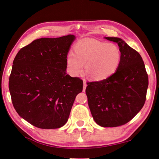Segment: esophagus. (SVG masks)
I'll use <instances>...</instances> for the list:
<instances>
[{
    "instance_id": "34e87169",
    "label": "esophagus",
    "mask_w": 159,
    "mask_h": 159,
    "mask_svg": "<svg viewBox=\"0 0 159 159\" xmlns=\"http://www.w3.org/2000/svg\"><path fill=\"white\" fill-rule=\"evenodd\" d=\"M87 86V81L85 80H83V91H85V89H86V87Z\"/></svg>"
}]
</instances>
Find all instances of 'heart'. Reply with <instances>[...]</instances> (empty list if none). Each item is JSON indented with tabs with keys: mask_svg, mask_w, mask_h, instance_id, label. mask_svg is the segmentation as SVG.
I'll return each instance as SVG.
<instances>
[{
	"mask_svg": "<svg viewBox=\"0 0 159 159\" xmlns=\"http://www.w3.org/2000/svg\"><path fill=\"white\" fill-rule=\"evenodd\" d=\"M120 60L121 52L115 43L87 38L74 45L73 54H68L66 62L71 75L81 74L83 66L85 65V73L89 79L102 81L114 74Z\"/></svg>",
	"mask_w": 159,
	"mask_h": 159,
	"instance_id": "heart-1",
	"label": "heart"
}]
</instances>
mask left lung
<instances>
[{"label": "left lung", "mask_w": 159, "mask_h": 159, "mask_svg": "<svg viewBox=\"0 0 159 159\" xmlns=\"http://www.w3.org/2000/svg\"><path fill=\"white\" fill-rule=\"evenodd\" d=\"M116 42L121 52L116 72L102 81L89 83L88 104L96 123L117 127L131 120L144 106L148 77L139 53L119 38H105Z\"/></svg>", "instance_id": "obj_1"}]
</instances>
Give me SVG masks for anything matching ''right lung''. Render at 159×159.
Wrapping results in <instances>:
<instances>
[{"mask_svg": "<svg viewBox=\"0 0 159 159\" xmlns=\"http://www.w3.org/2000/svg\"><path fill=\"white\" fill-rule=\"evenodd\" d=\"M74 35L34 40L13 60L9 88L23 119L35 127L56 129L66 123L83 80L66 75V56Z\"/></svg>", "mask_w": 159, "mask_h": 159, "instance_id": "obj_1", "label": "right lung"}]
</instances>
